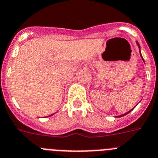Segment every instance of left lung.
<instances>
[{
    "label": "left lung",
    "instance_id": "1",
    "mask_svg": "<svg viewBox=\"0 0 158 158\" xmlns=\"http://www.w3.org/2000/svg\"><path fill=\"white\" fill-rule=\"evenodd\" d=\"M136 44H137V45H138V46H139V52H140V56H141L142 59H143V61H144V59H143V56H142V54H141V51H140V46H139V42H136ZM133 109H134V108H133ZM132 109H131L130 111H128V112H127V113H124V114H123V115H120V116H118L117 117H121V116H125V115H127V113H130V112H131V111L132 110Z\"/></svg>",
    "mask_w": 158,
    "mask_h": 158
}]
</instances>
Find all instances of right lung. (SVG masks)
<instances>
[{"instance_id":"1","label":"right lung","mask_w":158,"mask_h":158,"mask_svg":"<svg viewBox=\"0 0 158 158\" xmlns=\"http://www.w3.org/2000/svg\"><path fill=\"white\" fill-rule=\"evenodd\" d=\"M52 115H51V116H52Z\"/></svg>"}]
</instances>
